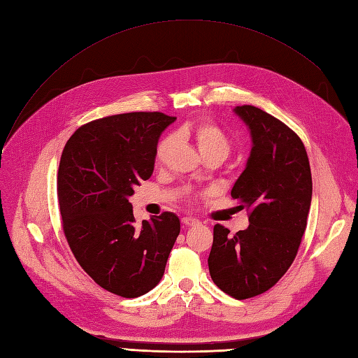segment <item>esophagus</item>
I'll list each match as a JSON object with an SVG mask.
<instances>
[{
    "label": "esophagus",
    "instance_id": "34e87169",
    "mask_svg": "<svg viewBox=\"0 0 358 358\" xmlns=\"http://www.w3.org/2000/svg\"><path fill=\"white\" fill-rule=\"evenodd\" d=\"M182 224L185 227H194V225H199L200 222L194 218H189V216H185V218H182Z\"/></svg>",
    "mask_w": 358,
    "mask_h": 358
}]
</instances>
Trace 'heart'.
Instances as JSON below:
<instances>
[{
	"label": "heart",
	"instance_id": "heart-1",
	"mask_svg": "<svg viewBox=\"0 0 358 358\" xmlns=\"http://www.w3.org/2000/svg\"><path fill=\"white\" fill-rule=\"evenodd\" d=\"M178 136L191 137L196 142L200 154L208 157L212 154H220L224 158L230 152V138L225 134L224 129L209 119H203L194 124L183 127L178 131ZM176 143V136L169 134L162 137L155 149V162L157 166H161L166 161L171 148Z\"/></svg>",
	"mask_w": 358,
	"mask_h": 358
}]
</instances>
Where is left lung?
Returning a JSON list of instances; mask_svg holds the SVG:
<instances>
[{
  "mask_svg": "<svg viewBox=\"0 0 358 358\" xmlns=\"http://www.w3.org/2000/svg\"><path fill=\"white\" fill-rule=\"evenodd\" d=\"M234 113L252 137L251 155L231 189L249 212L246 230L213 227L209 272L216 287L245 300L263 294L294 262L306 230L312 176L305 145L289 127L254 106Z\"/></svg>",
  "mask_w": 358,
  "mask_h": 358,
  "instance_id": "obj_1",
  "label": "left lung"
}]
</instances>
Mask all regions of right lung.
Wrapping results in <instances>:
<instances>
[{"label":"right lung","mask_w":358,"mask_h":358,"mask_svg":"<svg viewBox=\"0 0 358 358\" xmlns=\"http://www.w3.org/2000/svg\"><path fill=\"white\" fill-rule=\"evenodd\" d=\"M161 112L106 116L82 125L62 150L57 192L74 258L101 288L125 299L146 294L164 275L180 231L175 213L136 224L128 197L154 171Z\"/></svg>","instance_id":"right-lung-1"}]
</instances>
